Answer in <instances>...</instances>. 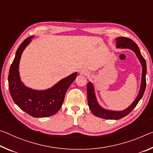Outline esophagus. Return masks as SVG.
<instances>
[{
    "label": "esophagus",
    "mask_w": 153,
    "mask_h": 153,
    "mask_svg": "<svg viewBox=\"0 0 153 153\" xmlns=\"http://www.w3.org/2000/svg\"><path fill=\"white\" fill-rule=\"evenodd\" d=\"M80 74H84V75H86V72H85V71H80Z\"/></svg>",
    "instance_id": "34e87169"
}]
</instances>
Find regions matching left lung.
<instances>
[{"label": "left lung", "mask_w": 153, "mask_h": 153, "mask_svg": "<svg viewBox=\"0 0 153 153\" xmlns=\"http://www.w3.org/2000/svg\"><path fill=\"white\" fill-rule=\"evenodd\" d=\"M116 48L131 50L135 52L137 59H139L142 67L141 86H140L139 93H138L137 97L135 98L134 101L131 104L129 107L122 111H113L105 110V109L103 108L99 105L97 100L93 84L91 82H89L88 84H87V97H88V103L89 108L94 116L101 118H104V119L118 120L129 114L131 111L135 108V106L137 105V104L139 102L140 99H142L143 94L144 93L145 89H146V63L144 58L141 54V52H140V50L137 45L131 39L124 37L116 38Z\"/></svg>", "instance_id": "left-lung-1"}]
</instances>
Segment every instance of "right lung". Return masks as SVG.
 <instances>
[{
    "mask_svg": "<svg viewBox=\"0 0 153 153\" xmlns=\"http://www.w3.org/2000/svg\"><path fill=\"white\" fill-rule=\"evenodd\" d=\"M33 36L26 38L17 50L15 59L9 69L8 82L12 99L21 110L35 118L55 114L61 108L68 88L77 76V72L62 79L52 88L37 91L26 86L21 81L19 64L22 54L32 41Z\"/></svg>",
    "mask_w": 153,
    "mask_h": 153,
    "instance_id": "1",
    "label": "right lung"
}]
</instances>
